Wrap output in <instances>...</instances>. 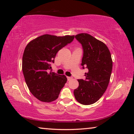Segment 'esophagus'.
Returning <instances> with one entry per match:
<instances>
[{
    "mask_svg": "<svg viewBox=\"0 0 134 134\" xmlns=\"http://www.w3.org/2000/svg\"><path fill=\"white\" fill-rule=\"evenodd\" d=\"M71 79H72V78L71 77H67V80H69H69H71Z\"/></svg>",
    "mask_w": 134,
    "mask_h": 134,
    "instance_id": "34e87169",
    "label": "esophagus"
}]
</instances>
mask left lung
<instances>
[{"mask_svg":"<svg viewBox=\"0 0 134 134\" xmlns=\"http://www.w3.org/2000/svg\"><path fill=\"white\" fill-rule=\"evenodd\" d=\"M82 45L83 57L81 65L88 69L86 79L78 80L79 85L74 90L76 100L82 105L93 104L103 96L109 83L112 60L106 45L87 33L76 35Z\"/></svg>","mask_w":134,"mask_h":134,"instance_id":"left-lung-1","label":"left lung"}]
</instances>
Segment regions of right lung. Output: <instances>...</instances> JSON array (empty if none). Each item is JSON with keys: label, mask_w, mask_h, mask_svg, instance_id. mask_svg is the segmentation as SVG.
<instances>
[{"label": "right lung", "mask_w": 134, "mask_h": 134, "mask_svg": "<svg viewBox=\"0 0 134 134\" xmlns=\"http://www.w3.org/2000/svg\"><path fill=\"white\" fill-rule=\"evenodd\" d=\"M74 35L57 37L45 34L29 42L22 57V71L29 91L44 102L58 98L67 79L49 71L57 52L72 41Z\"/></svg>", "instance_id": "right-lung-1"}]
</instances>
